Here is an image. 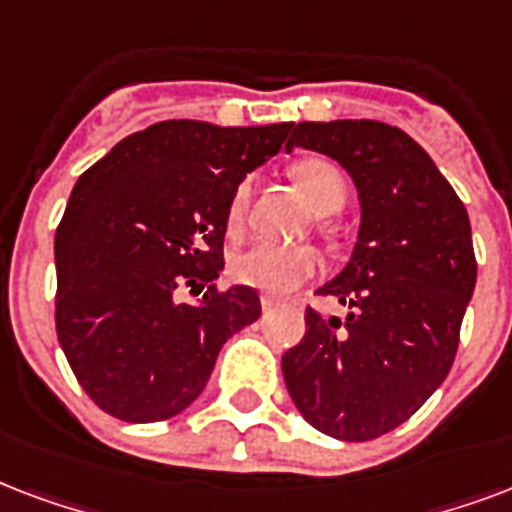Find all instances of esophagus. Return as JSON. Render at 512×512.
<instances>
[{
  "label": "esophagus",
  "mask_w": 512,
  "mask_h": 512,
  "mask_svg": "<svg viewBox=\"0 0 512 512\" xmlns=\"http://www.w3.org/2000/svg\"><path fill=\"white\" fill-rule=\"evenodd\" d=\"M272 307H277V299L264 293V296H261V310H272Z\"/></svg>",
  "instance_id": "34e87169"
}]
</instances>
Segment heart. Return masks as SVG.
<instances>
[{"label":"heart","mask_w":512,"mask_h":512,"mask_svg":"<svg viewBox=\"0 0 512 512\" xmlns=\"http://www.w3.org/2000/svg\"><path fill=\"white\" fill-rule=\"evenodd\" d=\"M293 181L299 184L304 197L318 213H336L342 211L347 202V178L334 162L301 160L291 170ZM253 181L243 178L235 186V192L229 197L227 205V229L229 235H237L245 224V213L251 205ZM320 267L318 251H312L310 245H272L256 243L248 251L237 253L229 272L240 285H251L264 293L280 296V293L293 291L296 285L310 280Z\"/></svg>","instance_id":"1"}]
</instances>
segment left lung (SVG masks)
Listing matches in <instances>:
<instances>
[{
  "label": "left lung",
  "instance_id": "left-lung-1",
  "mask_svg": "<svg viewBox=\"0 0 512 512\" xmlns=\"http://www.w3.org/2000/svg\"><path fill=\"white\" fill-rule=\"evenodd\" d=\"M293 146L350 173L360 229L347 267L318 291L352 312L339 320L307 307L304 339L283 355L285 387L315 430L374 441L451 371L478 272L470 219L430 154L400 128L291 122L285 152Z\"/></svg>",
  "mask_w": 512,
  "mask_h": 512
}]
</instances>
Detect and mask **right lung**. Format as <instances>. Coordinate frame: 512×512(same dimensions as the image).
Wrapping results in <instances>:
<instances>
[{
	"instance_id": "add662e5",
	"label": "right lung",
	"mask_w": 512,
	"mask_h": 512,
	"mask_svg": "<svg viewBox=\"0 0 512 512\" xmlns=\"http://www.w3.org/2000/svg\"><path fill=\"white\" fill-rule=\"evenodd\" d=\"M291 122L168 120L122 138L71 189L55 232V331L82 390L122 422L181 414L259 293L216 288L235 186L275 157ZM177 299L184 287L196 295Z\"/></svg>"
}]
</instances>
